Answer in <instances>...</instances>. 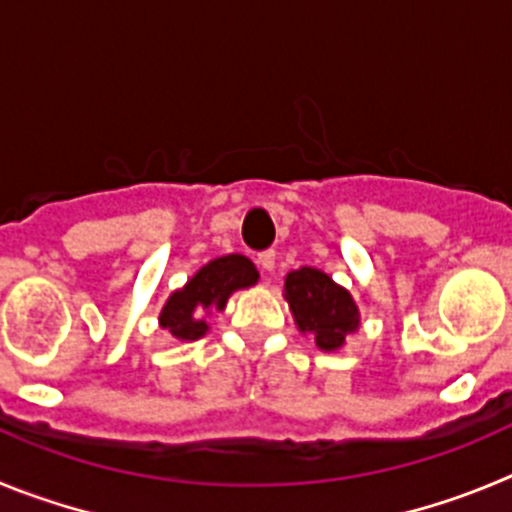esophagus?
Returning a JSON list of instances; mask_svg holds the SVG:
<instances>
[{"mask_svg":"<svg viewBox=\"0 0 512 512\" xmlns=\"http://www.w3.org/2000/svg\"><path fill=\"white\" fill-rule=\"evenodd\" d=\"M257 265H260L262 273H273V270H275V252L273 250L260 252V255H257Z\"/></svg>","mask_w":512,"mask_h":512,"instance_id":"1","label":"esophagus"}]
</instances>
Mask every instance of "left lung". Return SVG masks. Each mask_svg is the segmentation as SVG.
I'll use <instances>...</instances> for the list:
<instances>
[{
  "instance_id": "8db88e82",
  "label": "left lung",
  "mask_w": 512,
  "mask_h": 512,
  "mask_svg": "<svg viewBox=\"0 0 512 512\" xmlns=\"http://www.w3.org/2000/svg\"><path fill=\"white\" fill-rule=\"evenodd\" d=\"M285 301L298 329L313 334L316 347L324 352H336L347 334L359 326V308L349 290L316 267H301L285 275Z\"/></svg>"
}]
</instances>
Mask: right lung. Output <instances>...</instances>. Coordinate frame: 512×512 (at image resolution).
Masks as SVG:
<instances>
[{
    "label": "right lung",
    "mask_w": 512,
    "mask_h": 512,
    "mask_svg": "<svg viewBox=\"0 0 512 512\" xmlns=\"http://www.w3.org/2000/svg\"><path fill=\"white\" fill-rule=\"evenodd\" d=\"M260 273L245 255H224L204 265L181 290L165 301L160 311V326L178 342H193L209 331L204 313L224 311L234 290L250 288Z\"/></svg>",
    "instance_id": "add662e5"
}]
</instances>
